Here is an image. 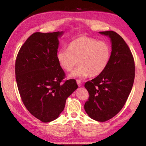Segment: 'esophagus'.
<instances>
[{
    "label": "esophagus",
    "mask_w": 146,
    "mask_h": 146,
    "mask_svg": "<svg viewBox=\"0 0 146 146\" xmlns=\"http://www.w3.org/2000/svg\"><path fill=\"white\" fill-rule=\"evenodd\" d=\"M76 83H77V84L79 87H80V86H82V82H81V80H76Z\"/></svg>",
    "instance_id": "1"
}]
</instances>
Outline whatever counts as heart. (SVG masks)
Here are the masks:
<instances>
[{"mask_svg": "<svg viewBox=\"0 0 146 146\" xmlns=\"http://www.w3.org/2000/svg\"><path fill=\"white\" fill-rule=\"evenodd\" d=\"M111 56V48L104 41L87 36H81L69 43L67 49H60L56 54L59 65L70 77L96 76L103 73L108 67Z\"/></svg>", "mask_w": 146, "mask_h": 146, "instance_id": "1", "label": "heart"}]
</instances>
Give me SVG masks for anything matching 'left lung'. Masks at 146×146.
I'll return each mask as SVG.
<instances>
[{
  "label": "left lung",
  "mask_w": 146,
  "mask_h": 146,
  "mask_svg": "<svg viewBox=\"0 0 146 146\" xmlns=\"http://www.w3.org/2000/svg\"><path fill=\"white\" fill-rule=\"evenodd\" d=\"M111 42V56L103 73L84 85L90 97L84 104L89 117L98 122L111 119L122 110L135 79V62L127 44L113 31H100Z\"/></svg>",
  "instance_id": "obj_1"
}]
</instances>
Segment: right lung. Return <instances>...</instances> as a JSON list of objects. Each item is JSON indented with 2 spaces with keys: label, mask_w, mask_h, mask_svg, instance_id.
<instances>
[{
  "label": "right lung",
  "mask_w": 146,
  "mask_h": 146,
  "mask_svg": "<svg viewBox=\"0 0 146 146\" xmlns=\"http://www.w3.org/2000/svg\"><path fill=\"white\" fill-rule=\"evenodd\" d=\"M62 31L36 32L21 46L15 61V77L21 99L32 115L43 122L56 119L76 80L64 81L65 73L56 58Z\"/></svg>",
  "instance_id": "add662e5"
}]
</instances>
